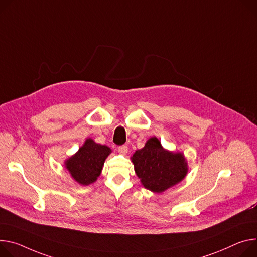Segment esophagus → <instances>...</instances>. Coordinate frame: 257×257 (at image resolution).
<instances>
[{"label": "esophagus", "instance_id": "obj_1", "mask_svg": "<svg viewBox=\"0 0 257 257\" xmlns=\"http://www.w3.org/2000/svg\"><path fill=\"white\" fill-rule=\"evenodd\" d=\"M118 152L121 154V155H126L128 153V148L127 146H122L118 149Z\"/></svg>", "mask_w": 257, "mask_h": 257}]
</instances>
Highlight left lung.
<instances>
[{
    "label": "left lung",
    "instance_id": "obj_1",
    "mask_svg": "<svg viewBox=\"0 0 257 257\" xmlns=\"http://www.w3.org/2000/svg\"><path fill=\"white\" fill-rule=\"evenodd\" d=\"M130 159L142 185L157 194L182 181L189 172L183 153L164 149L156 136L149 138L145 147L137 150Z\"/></svg>",
    "mask_w": 257,
    "mask_h": 257
}]
</instances>
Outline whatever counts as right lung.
<instances>
[{
    "label": "right lung",
    "instance_id": "obj_1",
    "mask_svg": "<svg viewBox=\"0 0 257 257\" xmlns=\"http://www.w3.org/2000/svg\"><path fill=\"white\" fill-rule=\"evenodd\" d=\"M111 153L110 148L87 138L79 151L64 161L71 177L81 185L94 183L101 174L104 162Z\"/></svg>",
    "mask_w": 257,
    "mask_h": 257
}]
</instances>
